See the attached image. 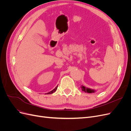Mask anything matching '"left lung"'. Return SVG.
Segmentation results:
<instances>
[{
    "instance_id": "8db88e82",
    "label": "left lung",
    "mask_w": 131,
    "mask_h": 131,
    "mask_svg": "<svg viewBox=\"0 0 131 131\" xmlns=\"http://www.w3.org/2000/svg\"><path fill=\"white\" fill-rule=\"evenodd\" d=\"M81 89L83 91H85V92H88V93H93L94 91L93 90H91L89 89H86L85 87L84 86H81Z\"/></svg>"
}]
</instances>
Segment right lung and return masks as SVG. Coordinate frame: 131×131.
Instances as JSON below:
<instances>
[{
  "instance_id": "add662e5",
  "label": "right lung",
  "mask_w": 131,
  "mask_h": 131,
  "mask_svg": "<svg viewBox=\"0 0 131 131\" xmlns=\"http://www.w3.org/2000/svg\"><path fill=\"white\" fill-rule=\"evenodd\" d=\"M57 88H58V86H57L56 87V88H55V89H54L53 90H52L51 91H50V92H49V93H47V94H51V93H53V92H54L55 91H56V90H57Z\"/></svg>"
}]
</instances>
